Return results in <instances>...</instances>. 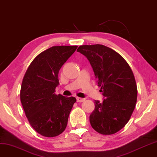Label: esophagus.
<instances>
[{
  "instance_id": "1",
  "label": "esophagus",
  "mask_w": 157,
  "mask_h": 157,
  "mask_svg": "<svg viewBox=\"0 0 157 157\" xmlns=\"http://www.w3.org/2000/svg\"><path fill=\"white\" fill-rule=\"evenodd\" d=\"M77 102H83L85 100V98H79V97H77Z\"/></svg>"
}]
</instances>
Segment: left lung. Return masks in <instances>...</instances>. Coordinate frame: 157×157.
Returning a JSON list of instances; mask_svg holds the SVG:
<instances>
[{
  "mask_svg": "<svg viewBox=\"0 0 157 157\" xmlns=\"http://www.w3.org/2000/svg\"><path fill=\"white\" fill-rule=\"evenodd\" d=\"M77 51L88 59L104 96L102 102L95 101L91 126L101 134L116 133L136 107L138 90L132 69L122 56L105 45H80Z\"/></svg>",
  "mask_w": 157,
  "mask_h": 157,
  "instance_id": "1",
  "label": "left lung"
}]
</instances>
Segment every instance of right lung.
<instances>
[{
    "label": "right lung",
    "mask_w": 157,
    "mask_h": 157,
    "mask_svg": "<svg viewBox=\"0 0 157 157\" xmlns=\"http://www.w3.org/2000/svg\"><path fill=\"white\" fill-rule=\"evenodd\" d=\"M77 45L53 46L32 61L21 83L20 99L26 117L35 131L55 137L64 131L75 97L55 94L59 72Z\"/></svg>",
    "instance_id": "obj_1"
}]
</instances>
